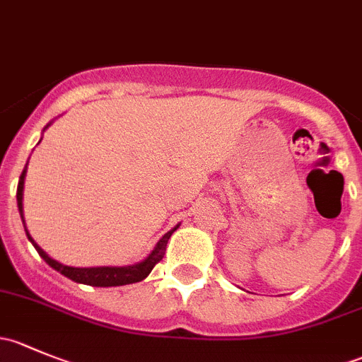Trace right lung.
<instances>
[{"mask_svg":"<svg viewBox=\"0 0 362 362\" xmlns=\"http://www.w3.org/2000/svg\"><path fill=\"white\" fill-rule=\"evenodd\" d=\"M28 168V166H25ZM25 168L23 170V175L19 178V185H17V206H19V214L21 218L24 222V215H23V191H24V178H25ZM178 228V226H177ZM177 228H173L171 231H168L163 238L159 240L156 249L152 250V254L148 255L145 261L138 262V264L133 266H122V268H117V266H100V268H71V266H64L61 262H57L56 259L49 257L38 245H36L35 240L29 236V233L25 231L28 235L29 242L35 245V249L38 250V254L42 255L43 261L54 268L56 272H59L61 275L68 276L69 280L76 284H86V286H93V287H115V286H127V284H134V282H140V280L147 279L148 273L152 272L156 264L163 259L164 250H166L168 245V240H170L171 233L175 231ZM25 229V224H24Z\"/></svg>","mask_w":362,"mask_h":362,"instance_id":"add662e5","label":"right lung"}]
</instances>
